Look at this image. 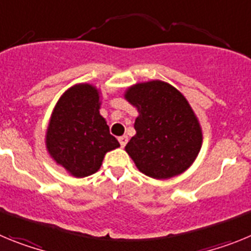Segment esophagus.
<instances>
[{
  "label": "esophagus",
  "instance_id": "1",
  "mask_svg": "<svg viewBox=\"0 0 251 251\" xmlns=\"http://www.w3.org/2000/svg\"><path fill=\"white\" fill-rule=\"evenodd\" d=\"M118 141H119V143H121V146H122V147H124V146L127 145V142H128V137H127V136H122V137H119V138H118Z\"/></svg>",
  "mask_w": 251,
  "mask_h": 251
}]
</instances>
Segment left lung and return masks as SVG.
I'll return each mask as SVG.
<instances>
[{"instance_id":"8db88e82","label":"left lung","mask_w":251,"mask_h":251,"mask_svg":"<svg viewBox=\"0 0 251 251\" xmlns=\"http://www.w3.org/2000/svg\"><path fill=\"white\" fill-rule=\"evenodd\" d=\"M124 98L138 112L126 152L142 174L167 179L191 167L202 146V129L182 93L151 80L129 86Z\"/></svg>"}]
</instances>
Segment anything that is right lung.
Instances as JSON below:
<instances>
[{
	"mask_svg": "<svg viewBox=\"0 0 251 251\" xmlns=\"http://www.w3.org/2000/svg\"><path fill=\"white\" fill-rule=\"evenodd\" d=\"M100 90L88 83L75 84L57 100L45 134L49 154L72 176L95 174L106 152L121 147L99 113Z\"/></svg>",
	"mask_w": 251,
	"mask_h": 251,
	"instance_id": "obj_1",
	"label": "right lung"
}]
</instances>
